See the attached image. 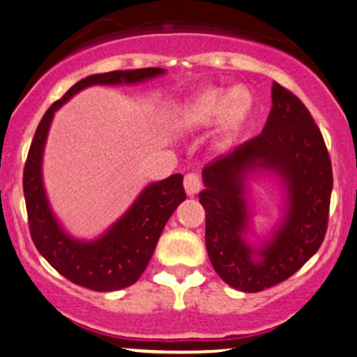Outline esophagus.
<instances>
[{"label": "esophagus", "mask_w": 357, "mask_h": 357, "mask_svg": "<svg viewBox=\"0 0 357 357\" xmlns=\"http://www.w3.org/2000/svg\"><path fill=\"white\" fill-rule=\"evenodd\" d=\"M203 188V181L202 176L198 173H188L184 176V190L190 196H195L196 192H199V190Z\"/></svg>", "instance_id": "34e87169"}]
</instances>
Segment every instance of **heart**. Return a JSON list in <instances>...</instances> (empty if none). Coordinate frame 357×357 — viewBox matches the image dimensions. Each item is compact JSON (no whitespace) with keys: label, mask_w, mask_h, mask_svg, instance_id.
<instances>
[{"label":"heart","mask_w":357,"mask_h":357,"mask_svg":"<svg viewBox=\"0 0 357 357\" xmlns=\"http://www.w3.org/2000/svg\"><path fill=\"white\" fill-rule=\"evenodd\" d=\"M250 105V97L245 89H210L188 102L178 114L179 127L186 130H198L216 122H235Z\"/></svg>","instance_id":"1"}]
</instances>
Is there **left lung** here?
<instances>
[{"instance_id":"8db88e82","label":"left lung","mask_w":357,"mask_h":357,"mask_svg":"<svg viewBox=\"0 0 357 357\" xmlns=\"http://www.w3.org/2000/svg\"><path fill=\"white\" fill-rule=\"evenodd\" d=\"M272 102L261 134L204 166L206 188L199 192L213 268L243 292H261L292 277L322 245L329 221L333 165L321 129L302 100L277 82ZM255 167L275 170L289 191L286 220L260 252L241 238L248 226L244 174Z\"/></svg>"}]
</instances>
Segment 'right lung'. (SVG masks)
Instances as JSON below:
<instances>
[{
    "label": "right lung",
    "instance_id": "1",
    "mask_svg": "<svg viewBox=\"0 0 357 357\" xmlns=\"http://www.w3.org/2000/svg\"><path fill=\"white\" fill-rule=\"evenodd\" d=\"M162 68H137L97 73L77 82L61 99L53 102L40 121L23 169V192L28 227L36 250L65 278L97 292L126 289L136 284L153 257L159 236L178 204L186 199L183 176L173 174L151 184L129 211L102 238L82 243L60 230L53 218L42 183V154L55 110L73 93L89 85L134 84L159 75Z\"/></svg>",
    "mask_w": 357,
    "mask_h": 357
}]
</instances>
